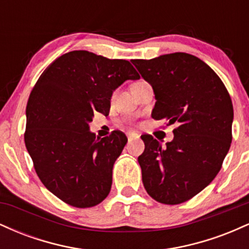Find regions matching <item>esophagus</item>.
<instances>
[{
  "label": "esophagus",
  "mask_w": 249,
  "mask_h": 249,
  "mask_svg": "<svg viewBox=\"0 0 249 249\" xmlns=\"http://www.w3.org/2000/svg\"><path fill=\"white\" fill-rule=\"evenodd\" d=\"M139 138V134L138 133H134V132H131L127 134V139H128V142H131L132 141H136V139Z\"/></svg>",
  "instance_id": "1"
}]
</instances>
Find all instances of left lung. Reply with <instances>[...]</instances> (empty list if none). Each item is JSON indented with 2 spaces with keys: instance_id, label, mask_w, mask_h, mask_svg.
Wrapping results in <instances>:
<instances>
[{
  "instance_id": "obj_1",
  "label": "left lung",
  "mask_w": 249,
  "mask_h": 249,
  "mask_svg": "<svg viewBox=\"0 0 249 249\" xmlns=\"http://www.w3.org/2000/svg\"><path fill=\"white\" fill-rule=\"evenodd\" d=\"M152 85V118L177 123L174 138L162 146L142 134L138 157L142 184L158 202L178 205L211 184L232 142L233 104L219 76L205 62L186 53L152 59H132Z\"/></svg>"
}]
</instances>
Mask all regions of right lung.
I'll use <instances>...</instances> for the list:
<instances>
[{
    "instance_id": "add662e5",
    "label": "right lung",
    "mask_w": 249,
    "mask_h": 249,
    "mask_svg": "<svg viewBox=\"0 0 249 249\" xmlns=\"http://www.w3.org/2000/svg\"><path fill=\"white\" fill-rule=\"evenodd\" d=\"M139 75L125 59L85 50L64 53L47 68L27 104L24 142L45 187L73 207H92L110 193L112 168L127 138H96V111L108 115L113 91Z\"/></svg>"
}]
</instances>
